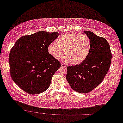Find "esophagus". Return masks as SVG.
<instances>
[{
  "label": "esophagus",
  "instance_id": "34e87169",
  "mask_svg": "<svg viewBox=\"0 0 123 123\" xmlns=\"http://www.w3.org/2000/svg\"><path fill=\"white\" fill-rule=\"evenodd\" d=\"M61 67H66V65L64 63H61Z\"/></svg>",
  "mask_w": 123,
  "mask_h": 123
}]
</instances>
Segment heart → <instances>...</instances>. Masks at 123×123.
Listing matches in <instances>:
<instances>
[{"label": "heart", "instance_id": "1", "mask_svg": "<svg viewBox=\"0 0 123 123\" xmlns=\"http://www.w3.org/2000/svg\"><path fill=\"white\" fill-rule=\"evenodd\" d=\"M90 38L85 34L66 33L56 40V43H51L48 46V51L54 58L62 59L67 63L73 62L75 64L82 62L88 56L91 48Z\"/></svg>", "mask_w": 123, "mask_h": 123}]
</instances>
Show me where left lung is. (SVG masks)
<instances>
[{"instance_id": "left-lung-1", "label": "left lung", "mask_w": 123, "mask_h": 123, "mask_svg": "<svg viewBox=\"0 0 123 123\" xmlns=\"http://www.w3.org/2000/svg\"><path fill=\"white\" fill-rule=\"evenodd\" d=\"M91 45L86 59L80 64L67 67L66 79L71 87L80 93L90 92L104 80L111 63L109 43L92 32L84 31Z\"/></svg>"}]
</instances>
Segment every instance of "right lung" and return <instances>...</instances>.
<instances>
[{
	"mask_svg": "<svg viewBox=\"0 0 123 123\" xmlns=\"http://www.w3.org/2000/svg\"><path fill=\"white\" fill-rule=\"evenodd\" d=\"M60 34L40 31L20 38L9 55L10 70L13 81L23 91L36 94L49 87L61 63L48 51V46Z\"/></svg>",
	"mask_w": 123,
	"mask_h": 123,
	"instance_id": "add662e5",
	"label": "right lung"
}]
</instances>
